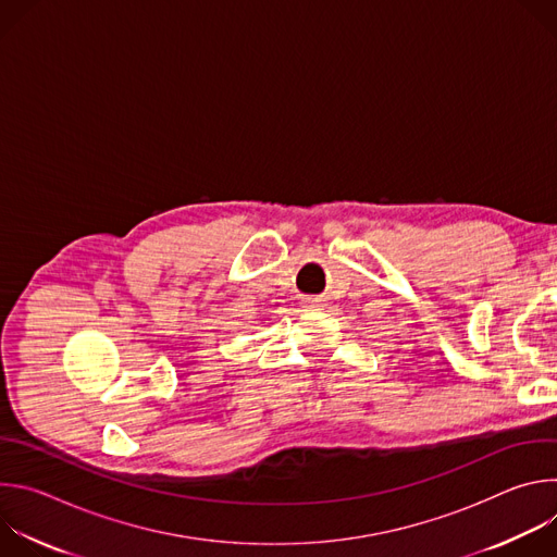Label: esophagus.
<instances>
[{"label": "esophagus", "mask_w": 557, "mask_h": 557, "mask_svg": "<svg viewBox=\"0 0 557 557\" xmlns=\"http://www.w3.org/2000/svg\"><path fill=\"white\" fill-rule=\"evenodd\" d=\"M306 306L308 308H317V306H320V299H306Z\"/></svg>", "instance_id": "34e87169"}]
</instances>
